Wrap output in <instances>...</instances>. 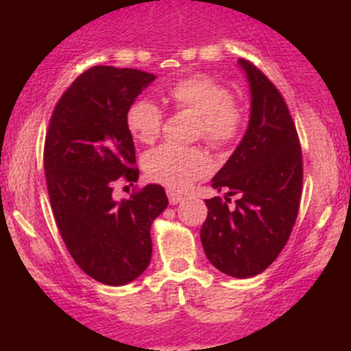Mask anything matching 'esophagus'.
<instances>
[{
  "mask_svg": "<svg viewBox=\"0 0 351 351\" xmlns=\"http://www.w3.org/2000/svg\"><path fill=\"white\" fill-rule=\"evenodd\" d=\"M168 199H170V204H178L181 199H183V196L180 195V193H175L171 191V189H168Z\"/></svg>",
  "mask_w": 351,
  "mask_h": 351,
  "instance_id": "34e87169",
  "label": "esophagus"
}]
</instances>
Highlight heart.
Returning <instances> with one entry per match:
<instances>
[{
	"label": "heart",
	"mask_w": 351,
	"mask_h": 351,
	"mask_svg": "<svg viewBox=\"0 0 351 351\" xmlns=\"http://www.w3.org/2000/svg\"><path fill=\"white\" fill-rule=\"evenodd\" d=\"M167 95L176 110L196 115L195 134L216 150H226L237 143L245 127L244 107L232 99L231 90L221 80L208 74H191L170 84ZM127 127L142 143H153L162 134L163 110L150 99H136L128 107ZM209 158L198 147L167 143L150 152L145 170L156 183L173 189L188 186L209 171Z\"/></svg>",
	"instance_id": "1"
}]
</instances>
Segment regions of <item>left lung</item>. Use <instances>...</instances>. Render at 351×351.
Returning a JSON list of instances; mask_svg holds the SVG:
<instances>
[{"mask_svg":"<svg viewBox=\"0 0 351 351\" xmlns=\"http://www.w3.org/2000/svg\"><path fill=\"white\" fill-rule=\"evenodd\" d=\"M251 84L247 132L213 188L238 196L206 201L201 243L209 263L237 279L261 274L287 244L300 208L304 163L291 110L272 80L247 59H239Z\"/></svg>","mask_w":351,"mask_h":351,"instance_id":"8db88e82","label":"left lung"}]
</instances>
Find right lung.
<instances>
[{"label": "right lung", "mask_w": 351, "mask_h": 351, "mask_svg": "<svg viewBox=\"0 0 351 351\" xmlns=\"http://www.w3.org/2000/svg\"><path fill=\"white\" fill-rule=\"evenodd\" d=\"M153 80L138 69L90 67L56 104L46 132L44 170L60 237L75 264L106 285L128 284L148 267L152 223L168 206L160 184L114 198L117 183L138 180L125 115Z\"/></svg>", "instance_id": "add662e5"}]
</instances>
